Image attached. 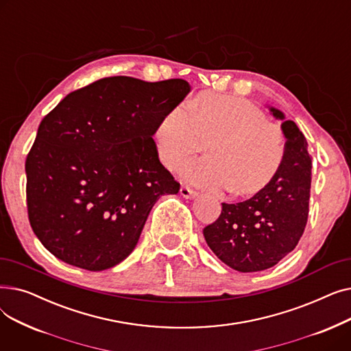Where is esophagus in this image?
Segmentation results:
<instances>
[{"label": "esophagus", "mask_w": 351, "mask_h": 351, "mask_svg": "<svg viewBox=\"0 0 351 351\" xmlns=\"http://www.w3.org/2000/svg\"><path fill=\"white\" fill-rule=\"evenodd\" d=\"M180 195L185 197V199H193V197L197 196V192L191 189V188H188V186H182L180 188Z\"/></svg>", "instance_id": "34e87169"}]
</instances>
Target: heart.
I'll return each instance as SVG.
<instances>
[{
	"mask_svg": "<svg viewBox=\"0 0 351 351\" xmlns=\"http://www.w3.org/2000/svg\"><path fill=\"white\" fill-rule=\"evenodd\" d=\"M208 142V156L182 166V178L197 186L252 195L267 186L286 155L283 134L262 110L242 98L208 95L180 104L156 122L154 142L165 166H178Z\"/></svg>",
	"mask_w": 351,
	"mask_h": 351,
	"instance_id": "obj_1",
	"label": "heart"
}]
</instances>
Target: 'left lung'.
Returning a JSON list of instances; mask_svg holds the SVG:
<instances>
[{
	"label": "left lung",
	"mask_w": 351,
	"mask_h": 351,
	"mask_svg": "<svg viewBox=\"0 0 351 351\" xmlns=\"http://www.w3.org/2000/svg\"><path fill=\"white\" fill-rule=\"evenodd\" d=\"M280 119L286 138L282 168L267 186L239 204H222L216 222L204 229L212 252L237 271H261L278 265L298 246L308 216L311 158L307 141L282 110L269 106Z\"/></svg>",
	"instance_id": "8db88e82"
}]
</instances>
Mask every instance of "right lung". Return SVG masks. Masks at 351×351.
I'll use <instances>...</instances> for the list:
<instances>
[{"instance_id":"right-lung-1","label":"right lung","mask_w":351,"mask_h":351,"mask_svg":"<svg viewBox=\"0 0 351 351\" xmlns=\"http://www.w3.org/2000/svg\"><path fill=\"white\" fill-rule=\"evenodd\" d=\"M189 92L185 80L109 77L71 92L41 121L25 162L27 206L47 250L90 271L132 253L156 200L179 192L152 136Z\"/></svg>"}]
</instances>
